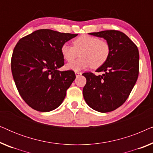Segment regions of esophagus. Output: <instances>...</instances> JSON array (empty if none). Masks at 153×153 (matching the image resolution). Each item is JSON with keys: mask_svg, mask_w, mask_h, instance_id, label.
I'll list each match as a JSON object with an SVG mask.
<instances>
[{"mask_svg": "<svg viewBox=\"0 0 153 153\" xmlns=\"http://www.w3.org/2000/svg\"><path fill=\"white\" fill-rule=\"evenodd\" d=\"M75 75H76V76H80V75H81V72H75Z\"/></svg>", "mask_w": 153, "mask_h": 153, "instance_id": "obj_1", "label": "esophagus"}]
</instances>
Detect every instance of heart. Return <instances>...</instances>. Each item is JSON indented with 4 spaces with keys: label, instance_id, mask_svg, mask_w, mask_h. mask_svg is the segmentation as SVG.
Here are the masks:
<instances>
[{
    "label": "heart",
    "instance_id": "b5f03b06",
    "mask_svg": "<svg viewBox=\"0 0 153 153\" xmlns=\"http://www.w3.org/2000/svg\"><path fill=\"white\" fill-rule=\"evenodd\" d=\"M60 51L62 57L68 62L73 61L79 53L80 58L78 60L66 65L68 70L78 72L90 65L93 69L102 65L109 56L111 47L105 39L83 35L73 41V46L68 43L63 44Z\"/></svg>",
    "mask_w": 153,
    "mask_h": 153
}]
</instances>
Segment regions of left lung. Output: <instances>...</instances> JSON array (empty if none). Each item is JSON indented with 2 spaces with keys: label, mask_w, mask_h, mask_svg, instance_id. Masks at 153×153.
<instances>
[{
  "label": "left lung",
  "mask_w": 153,
  "mask_h": 153,
  "mask_svg": "<svg viewBox=\"0 0 153 153\" xmlns=\"http://www.w3.org/2000/svg\"><path fill=\"white\" fill-rule=\"evenodd\" d=\"M109 43L108 59L96 70L102 72L96 76L83 73L86 84L83 95L90 107L97 111H112L126 101L139 76V53L134 43L120 31L110 30L91 33Z\"/></svg>",
  "instance_id": "1"
}]
</instances>
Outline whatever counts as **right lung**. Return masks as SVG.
I'll return each instance as SVG.
<instances>
[{
    "instance_id": "1",
    "label": "right lung",
    "mask_w": 153,
    "mask_h": 153,
    "mask_svg": "<svg viewBox=\"0 0 153 153\" xmlns=\"http://www.w3.org/2000/svg\"><path fill=\"white\" fill-rule=\"evenodd\" d=\"M78 34L40 29L20 39L11 60L12 76L21 97L33 109L51 111L62 104L76 78L64 65L62 45Z\"/></svg>"
}]
</instances>
